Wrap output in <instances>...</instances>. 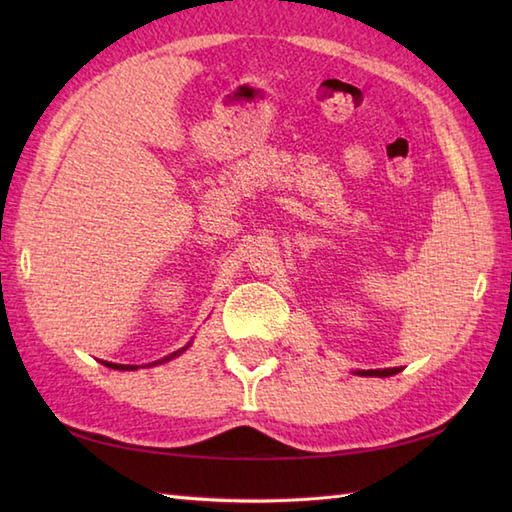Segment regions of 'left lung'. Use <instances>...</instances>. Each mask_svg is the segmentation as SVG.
<instances>
[{
	"label": "left lung",
	"instance_id": "obj_1",
	"mask_svg": "<svg viewBox=\"0 0 512 512\" xmlns=\"http://www.w3.org/2000/svg\"><path fill=\"white\" fill-rule=\"evenodd\" d=\"M400 372V367H389V369H365V372H356L361 376H394Z\"/></svg>",
	"mask_w": 512,
	"mask_h": 512
}]
</instances>
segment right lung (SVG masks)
<instances>
[{"mask_svg": "<svg viewBox=\"0 0 512 512\" xmlns=\"http://www.w3.org/2000/svg\"><path fill=\"white\" fill-rule=\"evenodd\" d=\"M191 345V343H189ZM187 345V347H189ZM187 347H182V350H178V352H173V354H169V356H165V358H160V361H156V363H149L147 367H151V365H158V363H167V361H171V358H176V356H180L184 350H187ZM103 365H107V367H112V369H138V365H118V363H110V361H101Z\"/></svg>", "mask_w": 512, "mask_h": 512, "instance_id": "1", "label": "right lung"}]
</instances>
